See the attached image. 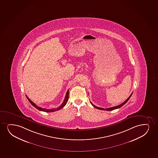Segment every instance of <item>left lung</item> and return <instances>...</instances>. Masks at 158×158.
<instances>
[{
    "label": "left lung",
    "mask_w": 158,
    "mask_h": 158,
    "mask_svg": "<svg viewBox=\"0 0 158 158\" xmlns=\"http://www.w3.org/2000/svg\"><path fill=\"white\" fill-rule=\"evenodd\" d=\"M132 93L131 95H130L129 97H128V99H127V100L125 101V102H123V103H122L121 104H120L119 105H118V106H114V107H110V108H101V107H98L97 106H96L95 105H94V104H92L91 102H91V104H92V106L94 107L95 108H97V109H99V110H115V109H118V108H120V107H121L122 106H123L124 104H126L127 102H128L129 99H130V97H131V96H132Z\"/></svg>",
    "instance_id": "8db88e82"
}]
</instances>
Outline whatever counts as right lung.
I'll list each match as a JSON object with an SVG mask.
<instances>
[{"label":"right lung","instance_id":"1","mask_svg":"<svg viewBox=\"0 0 158 158\" xmlns=\"http://www.w3.org/2000/svg\"><path fill=\"white\" fill-rule=\"evenodd\" d=\"M26 96L28 100H29V102H30V104H31L32 106L35 107V108H37V110H41V111H43V112H55V111H56V110H58L61 109V108L64 107V106L66 105V104H67V102H68V98H69V90H68L67 92L66 93V97H65L64 102H62V104H61L59 107H58V108H53V109H46V108H42V107H38V106H37L36 104H35L34 102H33L31 100H30V99L28 98L27 95H26Z\"/></svg>","mask_w":158,"mask_h":158}]
</instances>
